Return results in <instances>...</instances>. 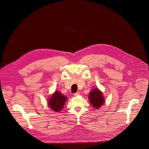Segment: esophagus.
<instances>
[{"label":"esophagus","mask_w":149,"mask_h":149,"mask_svg":"<svg viewBox=\"0 0 149 149\" xmlns=\"http://www.w3.org/2000/svg\"><path fill=\"white\" fill-rule=\"evenodd\" d=\"M79 95H80V93H79V92H77V93H75V94H74V95L75 97L78 96Z\"/></svg>","instance_id":"34e87169"}]
</instances>
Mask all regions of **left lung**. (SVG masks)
<instances>
[{
    "label": "left lung",
    "mask_w": 149,
    "mask_h": 149,
    "mask_svg": "<svg viewBox=\"0 0 149 149\" xmlns=\"http://www.w3.org/2000/svg\"><path fill=\"white\" fill-rule=\"evenodd\" d=\"M89 101L93 107L96 109H100L105 102L103 94L98 88L92 89L88 95Z\"/></svg>",
    "instance_id": "left-lung-1"
}]
</instances>
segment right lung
<instances>
[{
  "label": "right lung",
  "mask_w": 149,
  "mask_h": 149,
  "mask_svg": "<svg viewBox=\"0 0 149 149\" xmlns=\"http://www.w3.org/2000/svg\"><path fill=\"white\" fill-rule=\"evenodd\" d=\"M67 98L65 95H63L61 92L55 91L51 96L49 98L48 104L49 108L55 112H60L63 109Z\"/></svg>",
  "instance_id": "1"
}]
</instances>
